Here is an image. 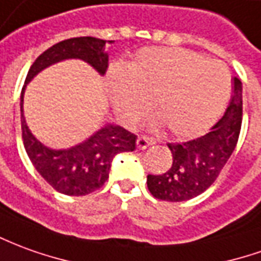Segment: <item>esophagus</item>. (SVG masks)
<instances>
[{
	"instance_id": "obj_1",
	"label": "esophagus",
	"mask_w": 261,
	"mask_h": 261,
	"mask_svg": "<svg viewBox=\"0 0 261 261\" xmlns=\"http://www.w3.org/2000/svg\"><path fill=\"white\" fill-rule=\"evenodd\" d=\"M152 143H153V141L150 138H146V136H139L136 139V146H138V149H146Z\"/></svg>"
}]
</instances>
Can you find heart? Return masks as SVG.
I'll list each match as a JSON object with an SVG mask.
<instances>
[{
	"label": "heart",
	"instance_id": "1",
	"mask_svg": "<svg viewBox=\"0 0 261 261\" xmlns=\"http://www.w3.org/2000/svg\"><path fill=\"white\" fill-rule=\"evenodd\" d=\"M112 103L123 123L135 126L148 102L168 132L192 139L207 132L230 98L226 68L182 48H146L111 72Z\"/></svg>",
	"mask_w": 261,
	"mask_h": 261
}]
</instances>
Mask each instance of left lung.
Masks as SVG:
<instances>
[{
    "label": "left lung",
    "mask_w": 261,
    "mask_h": 261,
    "mask_svg": "<svg viewBox=\"0 0 261 261\" xmlns=\"http://www.w3.org/2000/svg\"><path fill=\"white\" fill-rule=\"evenodd\" d=\"M243 115L240 79H233L229 107L209 134L183 143H168L173 156L163 175H148L149 192L161 200L185 202L210 188L236 148Z\"/></svg>",
    "instance_id": "obj_1"
}]
</instances>
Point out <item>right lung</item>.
I'll use <instances>...</instances> for the list:
<instances>
[{"mask_svg": "<svg viewBox=\"0 0 261 261\" xmlns=\"http://www.w3.org/2000/svg\"><path fill=\"white\" fill-rule=\"evenodd\" d=\"M93 37L69 38L52 45L32 64L21 92V129L24 146L34 168L52 188L62 195L85 196L103 186L109 177L113 158L136 149V135L122 126L107 123L86 141L69 149H49L31 134L24 118V92L27 84L42 69L65 59H82L100 75L108 69L107 45Z\"/></svg>", "mask_w": 261, "mask_h": 261, "instance_id": "1", "label": "right lung"}]
</instances>
